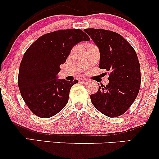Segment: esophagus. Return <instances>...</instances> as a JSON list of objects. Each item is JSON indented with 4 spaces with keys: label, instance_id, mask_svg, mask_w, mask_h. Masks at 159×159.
Returning <instances> with one entry per match:
<instances>
[{
    "label": "esophagus",
    "instance_id": "esophagus-1",
    "mask_svg": "<svg viewBox=\"0 0 159 159\" xmlns=\"http://www.w3.org/2000/svg\"><path fill=\"white\" fill-rule=\"evenodd\" d=\"M80 81H81V83H83V84H87L88 83V80L87 79H85V78H83V79H81L80 80Z\"/></svg>",
    "mask_w": 159,
    "mask_h": 159
}]
</instances>
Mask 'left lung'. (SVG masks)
<instances>
[{"mask_svg":"<svg viewBox=\"0 0 159 159\" xmlns=\"http://www.w3.org/2000/svg\"><path fill=\"white\" fill-rule=\"evenodd\" d=\"M100 52L99 68L109 72V83L90 95L93 106L108 117L121 116L139 93L140 68L138 56L120 34L104 29H85Z\"/></svg>","mask_w":159,"mask_h":159,"instance_id":"left-lung-1","label":"left lung"}]
</instances>
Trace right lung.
<instances>
[{"instance_id": "1", "label": "right lung", "mask_w": 159, "mask_h": 159, "mask_svg": "<svg viewBox=\"0 0 159 159\" xmlns=\"http://www.w3.org/2000/svg\"><path fill=\"white\" fill-rule=\"evenodd\" d=\"M90 37L80 29L60 30L44 34L24 54L18 84L28 108L41 118H49L66 105L73 81L57 79L60 66L66 61L72 48Z\"/></svg>"}]
</instances>
